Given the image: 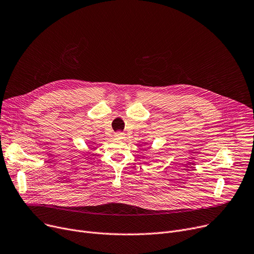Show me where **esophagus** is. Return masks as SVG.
Listing matches in <instances>:
<instances>
[{
    "label": "esophagus",
    "instance_id": "34e87169",
    "mask_svg": "<svg viewBox=\"0 0 254 254\" xmlns=\"http://www.w3.org/2000/svg\"><path fill=\"white\" fill-rule=\"evenodd\" d=\"M124 136H125V134H124L123 131H117V132H115V137L118 138V139L124 138Z\"/></svg>",
    "mask_w": 254,
    "mask_h": 254
}]
</instances>
